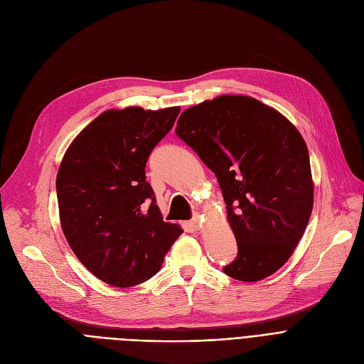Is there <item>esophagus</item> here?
<instances>
[{"label":"esophagus","mask_w":364,"mask_h":364,"mask_svg":"<svg viewBox=\"0 0 364 364\" xmlns=\"http://www.w3.org/2000/svg\"><path fill=\"white\" fill-rule=\"evenodd\" d=\"M190 224H192L195 228L202 227V217H200L199 214H195L193 218H192V221H190Z\"/></svg>","instance_id":"obj_1"}]
</instances>
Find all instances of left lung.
Segmentation results:
<instances>
[{
  "label": "left lung",
  "instance_id": "8db88e82",
  "mask_svg": "<svg viewBox=\"0 0 364 364\" xmlns=\"http://www.w3.org/2000/svg\"><path fill=\"white\" fill-rule=\"evenodd\" d=\"M176 134L221 187L237 242V257L223 272L242 282L276 273L313 209L309 149L298 129L252 97L220 95L184 110Z\"/></svg>",
  "mask_w": 364,
  "mask_h": 364
}]
</instances>
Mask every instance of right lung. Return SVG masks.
<instances>
[{
  "label": "right lung",
  "mask_w": 364,
  "mask_h": 364,
  "mask_svg": "<svg viewBox=\"0 0 364 364\" xmlns=\"http://www.w3.org/2000/svg\"><path fill=\"white\" fill-rule=\"evenodd\" d=\"M180 107L107 110L65 153L55 188L60 223L75 255L100 280L129 288L149 280L183 233L162 220L146 162Z\"/></svg>",
  "instance_id": "1"
}]
</instances>
